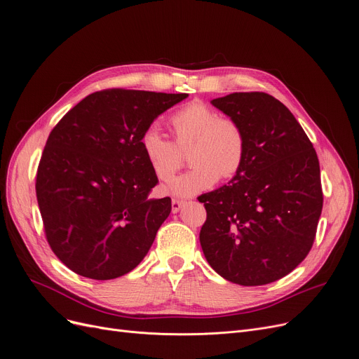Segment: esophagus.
<instances>
[{"label": "esophagus", "mask_w": 359, "mask_h": 359, "mask_svg": "<svg viewBox=\"0 0 359 359\" xmlns=\"http://www.w3.org/2000/svg\"><path fill=\"white\" fill-rule=\"evenodd\" d=\"M183 205H184V201H182V199H173V201H172V211H173V214L179 212Z\"/></svg>", "instance_id": "esophagus-1"}]
</instances>
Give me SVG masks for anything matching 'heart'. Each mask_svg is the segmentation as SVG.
I'll return each instance as SVG.
<instances>
[{
    "mask_svg": "<svg viewBox=\"0 0 359 359\" xmlns=\"http://www.w3.org/2000/svg\"><path fill=\"white\" fill-rule=\"evenodd\" d=\"M176 144L167 140L154 122L144 128L140 147L153 173L160 180L172 177L183 164L180 149L189 146L187 172L167 183V191L177 196H194L208 191L218 179H231L246 157V137L238 122L221 118L203 102H192L172 116Z\"/></svg>",
    "mask_w": 359,
    "mask_h": 359,
    "instance_id": "heart-1",
    "label": "heart"
}]
</instances>
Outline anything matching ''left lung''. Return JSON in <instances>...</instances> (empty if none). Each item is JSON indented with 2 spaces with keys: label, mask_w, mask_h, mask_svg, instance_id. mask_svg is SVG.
I'll use <instances>...</instances> for the list:
<instances>
[{
  "label": "left lung",
  "mask_w": 359,
  "mask_h": 359,
  "mask_svg": "<svg viewBox=\"0 0 359 359\" xmlns=\"http://www.w3.org/2000/svg\"><path fill=\"white\" fill-rule=\"evenodd\" d=\"M238 122L246 157L229 184L201 195L199 241L211 268L234 284H271L309 255L323 208L316 149L290 109L266 93L211 100Z\"/></svg>",
  "instance_id": "left-lung-1"
}]
</instances>
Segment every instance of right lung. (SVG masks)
<instances>
[{"label": "right lung", "instance_id": "add662e5", "mask_svg": "<svg viewBox=\"0 0 359 359\" xmlns=\"http://www.w3.org/2000/svg\"><path fill=\"white\" fill-rule=\"evenodd\" d=\"M187 97L111 88L90 94L58 122L37 168L36 196L52 252L67 268L107 280L135 269L172 211L149 199L158 183L140 137Z\"/></svg>", "mask_w": 359, "mask_h": 359}]
</instances>
